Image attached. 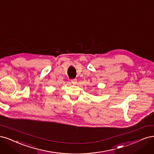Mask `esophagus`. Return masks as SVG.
<instances>
[{"instance_id":"esophagus-1","label":"esophagus","mask_w":154,"mask_h":154,"mask_svg":"<svg viewBox=\"0 0 154 154\" xmlns=\"http://www.w3.org/2000/svg\"><path fill=\"white\" fill-rule=\"evenodd\" d=\"M71 83L74 85H75L77 83V79H71Z\"/></svg>"}]
</instances>
